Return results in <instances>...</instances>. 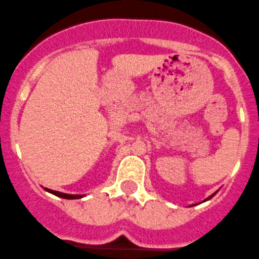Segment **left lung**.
I'll use <instances>...</instances> for the list:
<instances>
[{"instance_id": "left-lung-1", "label": "left lung", "mask_w": 259, "mask_h": 259, "mask_svg": "<svg viewBox=\"0 0 259 259\" xmlns=\"http://www.w3.org/2000/svg\"><path fill=\"white\" fill-rule=\"evenodd\" d=\"M216 193H218V191H216V192H215V193H212V194H211V196H210V197H207V198H206V199H205V201H203V202H206V201H208V199H211V198H212V197H213V196H215V194H216ZM192 206H193V205H192Z\"/></svg>"}]
</instances>
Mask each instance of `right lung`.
<instances>
[{"label": "right lung", "mask_w": 259, "mask_h": 259, "mask_svg": "<svg viewBox=\"0 0 259 259\" xmlns=\"http://www.w3.org/2000/svg\"><path fill=\"white\" fill-rule=\"evenodd\" d=\"M47 192L49 193L54 194V196L61 197V198H66V199H78V198H82L85 197V194H68V193H62V192H58V191H53V189H49V188H44Z\"/></svg>", "instance_id": "obj_1"}]
</instances>
